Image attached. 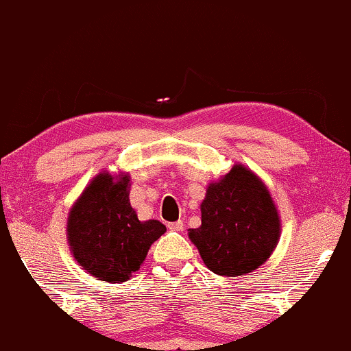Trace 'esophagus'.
Listing matches in <instances>:
<instances>
[{
  "label": "esophagus",
  "mask_w": 351,
  "mask_h": 351,
  "mask_svg": "<svg viewBox=\"0 0 351 351\" xmlns=\"http://www.w3.org/2000/svg\"><path fill=\"white\" fill-rule=\"evenodd\" d=\"M167 228L171 229V231H182L184 229V222L182 221H176V222H169Z\"/></svg>",
  "instance_id": "esophagus-1"
}]
</instances>
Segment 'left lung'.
Listing matches in <instances>:
<instances>
[{"instance_id":"1","label":"left lung","mask_w":351,"mask_h":351,"mask_svg":"<svg viewBox=\"0 0 351 351\" xmlns=\"http://www.w3.org/2000/svg\"><path fill=\"white\" fill-rule=\"evenodd\" d=\"M201 214L202 224L191 229L189 237L204 265L219 276L251 273L276 247V207L265 184L243 165L210 184Z\"/></svg>"}]
</instances>
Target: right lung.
Wrapping results in <instances>:
<instances>
[{"label": "right lung", "instance_id": "add662e5", "mask_svg": "<svg viewBox=\"0 0 351 351\" xmlns=\"http://www.w3.org/2000/svg\"><path fill=\"white\" fill-rule=\"evenodd\" d=\"M129 177L101 172L69 216V243L84 269L107 282H122L144 263L150 244L165 232L156 219L138 221L129 201Z\"/></svg>", "mask_w": 351, "mask_h": 351}]
</instances>
